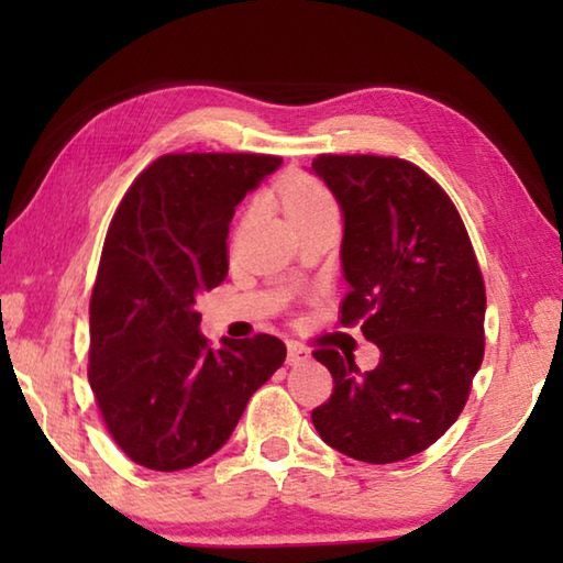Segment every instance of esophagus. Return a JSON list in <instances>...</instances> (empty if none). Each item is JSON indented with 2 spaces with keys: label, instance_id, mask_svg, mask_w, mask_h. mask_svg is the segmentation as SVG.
Here are the masks:
<instances>
[{
  "label": "esophagus",
  "instance_id": "obj_1",
  "mask_svg": "<svg viewBox=\"0 0 563 563\" xmlns=\"http://www.w3.org/2000/svg\"><path fill=\"white\" fill-rule=\"evenodd\" d=\"M302 362H310V352L298 342H288V365H302Z\"/></svg>",
  "mask_w": 563,
  "mask_h": 563
}]
</instances>
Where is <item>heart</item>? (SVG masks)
Listing matches in <instances>:
<instances>
[{
	"label": "heart",
	"instance_id": "b5f03b06",
	"mask_svg": "<svg viewBox=\"0 0 563 563\" xmlns=\"http://www.w3.org/2000/svg\"><path fill=\"white\" fill-rule=\"evenodd\" d=\"M278 196L285 216L298 231L338 216L335 198L330 190L308 176H288L278 186Z\"/></svg>",
	"mask_w": 563,
	"mask_h": 563
}]
</instances>
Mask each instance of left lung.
I'll return each mask as SVG.
<instances>
[{
    "label": "left lung",
    "mask_w": 563,
    "mask_h": 563,
    "mask_svg": "<svg viewBox=\"0 0 563 563\" xmlns=\"http://www.w3.org/2000/svg\"><path fill=\"white\" fill-rule=\"evenodd\" d=\"M342 211V325H360L379 365L318 350L335 389L312 409L322 442L369 464L407 460L462 415L484 357L487 295L450 196L402 158L318 156Z\"/></svg>",
    "instance_id": "left-lung-1"
}]
</instances>
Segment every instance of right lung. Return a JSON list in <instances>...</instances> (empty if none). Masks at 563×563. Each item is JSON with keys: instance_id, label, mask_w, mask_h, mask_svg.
Listing matches in <instances>:
<instances>
[{"instance_id": "obj_1", "label": "right lung", "mask_w": 563, "mask_h": 563, "mask_svg": "<svg viewBox=\"0 0 563 563\" xmlns=\"http://www.w3.org/2000/svg\"><path fill=\"white\" fill-rule=\"evenodd\" d=\"M255 154H168L123 198L91 292L89 385L126 456L188 470L231 440L247 399L285 362L273 335L213 350L196 300L228 275L235 206L278 170Z\"/></svg>"}]
</instances>
